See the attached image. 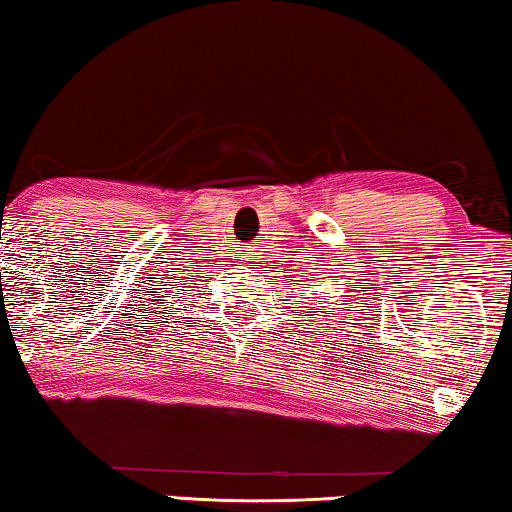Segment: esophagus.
<instances>
[{
	"label": "esophagus",
	"instance_id": "34e87169",
	"mask_svg": "<svg viewBox=\"0 0 512 512\" xmlns=\"http://www.w3.org/2000/svg\"><path fill=\"white\" fill-rule=\"evenodd\" d=\"M242 261H244V263H247V265H249V268H256V256H254V254H249L247 258H242Z\"/></svg>",
	"mask_w": 512,
	"mask_h": 512
}]
</instances>
